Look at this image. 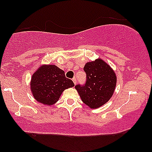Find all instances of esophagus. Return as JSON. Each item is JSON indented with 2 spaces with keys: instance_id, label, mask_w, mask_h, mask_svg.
<instances>
[{
  "instance_id": "obj_1",
  "label": "esophagus",
  "mask_w": 152,
  "mask_h": 152,
  "mask_svg": "<svg viewBox=\"0 0 152 152\" xmlns=\"http://www.w3.org/2000/svg\"><path fill=\"white\" fill-rule=\"evenodd\" d=\"M72 81H73L74 84H76V82H77V80H76V78H75V77H73V78L72 79Z\"/></svg>"
}]
</instances>
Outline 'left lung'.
<instances>
[{
	"instance_id": "left-lung-1",
	"label": "left lung",
	"mask_w": 152,
	"mask_h": 152,
	"mask_svg": "<svg viewBox=\"0 0 152 152\" xmlns=\"http://www.w3.org/2000/svg\"><path fill=\"white\" fill-rule=\"evenodd\" d=\"M84 70L86 75L85 83L77 84L75 88L82 101L95 109L104 105L112 97L117 77L109 65L100 58L87 63Z\"/></svg>"
}]
</instances>
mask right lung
Returning <instances> with one entry per match:
<instances>
[{"label": "right lung", "instance_id": "add662e5", "mask_svg": "<svg viewBox=\"0 0 152 152\" xmlns=\"http://www.w3.org/2000/svg\"><path fill=\"white\" fill-rule=\"evenodd\" d=\"M75 84L66 77L65 72L54 65L43 66L33 74L31 88L37 101L45 105H54L62 92Z\"/></svg>", "mask_w": 152, "mask_h": 152}]
</instances>
